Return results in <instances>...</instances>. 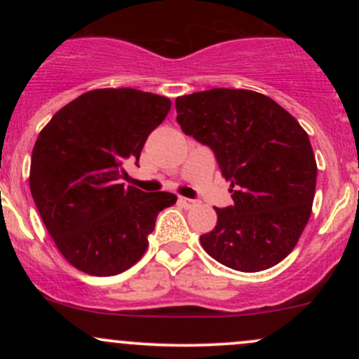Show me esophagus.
<instances>
[{
    "label": "esophagus",
    "mask_w": 359,
    "mask_h": 359,
    "mask_svg": "<svg viewBox=\"0 0 359 359\" xmlns=\"http://www.w3.org/2000/svg\"><path fill=\"white\" fill-rule=\"evenodd\" d=\"M179 203L184 205V208H194V205L197 204V201H194V199H189V197H180L179 199Z\"/></svg>",
    "instance_id": "obj_1"
}]
</instances>
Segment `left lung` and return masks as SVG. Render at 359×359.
I'll list each match as a JSON object with an SVG mask.
<instances>
[{
    "mask_svg": "<svg viewBox=\"0 0 359 359\" xmlns=\"http://www.w3.org/2000/svg\"><path fill=\"white\" fill-rule=\"evenodd\" d=\"M185 135L208 145L231 182L234 204L201 236L216 262L262 271L297 245L312 211L317 165L309 135L265 94L216 88L175 100Z\"/></svg>",
    "mask_w": 359,
    "mask_h": 359,
    "instance_id": "obj_1",
    "label": "left lung"
}]
</instances>
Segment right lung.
I'll list each match as a JSON object with an SVG mask.
<instances>
[{"label":"right lung","mask_w":359,"mask_h":359,"mask_svg":"<svg viewBox=\"0 0 359 359\" xmlns=\"http://www.w3.org/2000/svg\"><path fill=\"white\" fill-rule=\"evenodd\" d=\"M172 102L138 89H94L57 111L36 138L30 191L62 257L96 277L133 266L170 192L121 184Z\"/></svg>","instance_id":"add662e5"}]
</instances>
